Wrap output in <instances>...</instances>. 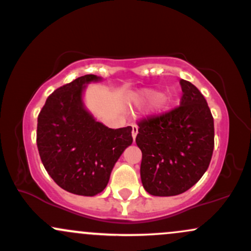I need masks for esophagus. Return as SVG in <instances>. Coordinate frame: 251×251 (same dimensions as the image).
I'll return each instance as SVG.
<instances>
[{
	"label": "esophagus",
	"mask_w": 251,
	"mask_h": 251,
	"mask_svg": "<svg viewBox=\"0 0 251 251\" xmlns=\"http://www.w3.org/2000/svg\"><path fill=\"white\" fill-rule=\"evenodd\" d=\"M131 128H133V130H131V135H133V140L135 141V137L137 135V133H139V126L133 125V126H131Z\"/></svg>",
	"instance_id": "obj_1"
}]
</instances>
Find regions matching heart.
Masks as SVG:
<instances>
[{
	"instance_id": "obj_1",
	"label": "heart",
	"mask_w": 251,
	"mask_h": 251,
	"mask_svg": "<svg viewBox=\"0 0 251 251\" xmlns=\"http://www.w3.org/2000/svg\"><path fill=\"white\" fill-rule=\"evenodd\" d=\"M153 103V111L157 114H163L168 111L171 106V100L169 97L160 96V93L153 90H141L131 97V104L135 106H145Z\"/></svg>"
}]
</instances>
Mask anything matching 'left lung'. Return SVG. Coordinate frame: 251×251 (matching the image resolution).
<instances>
[{
  "instance_id": "8db88e82",
  "label": "left lung",
  "mask_w": 251,
  "mask_h": 251,
  "mask_svg": "<svg viewBox=\"0 0 251 251\" xmlns=\"http://www.w3.org/2000/svg\"><path fill=\"white\" fill-rule=\"evenodd\" d=\"M178 107L139 123L136 145L142 152L141 182L154 196H175L203 176L214 148V121L206 99L180 79Z\"/></svg>"
}]
</instances>
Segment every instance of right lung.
<instances>
[{
	"label": "right lung",
	"instance_id": "obj_1",
	"mask_svg": "<svg viewBox=\"0 0 251 251\" xmlns=\"http://www.w3.org/2000/svg\"><path fill=\"white\" fill-rule=\"evenodd\" d=\"M100 76L88 74L57 88L38 116L37 146L42 163L62 189L82 196L101 193L116 161L133 144L131 126L111 129L98 122L83 93Z\"/></svg>",
	"mask_w": 251,
	"mask_h": 251
}]
</instances>
